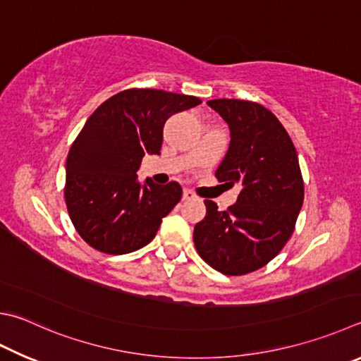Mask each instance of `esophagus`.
I'll use <instances>...</instances> for the list:
<instances>
[{
	"mask_svg": "<svg viewBox=\"0 0 361 361\" xmlns=\"http://www.w3.org/2000/svg\"><path fill=\"white\" fill-rule=\"evenodd\" d=\"M194 199H197V195H195V192L191 191V189H185V191H183V200H194Z\"/></svg>",
	"mask_w": 361,
	"mask_h": 361,
	"instance_id": "34e87169",
	"label": "esophagus"
}]
</instances>
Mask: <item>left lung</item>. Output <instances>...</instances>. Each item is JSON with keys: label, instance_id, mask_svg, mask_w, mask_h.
<instances>
[{"label": "left lung", "instance_id": "obj_1", "mask_svg": "<svg viewBox=\"0 0 361 361\" xmlns=\"http://www.w3.org/2000/svg\"><path fill=\"white\" fill-rule=\"evenodd\" d=\"M208 106L231 128L228 152L214 175L241 191L226 212L205 200L194 245L214 270L241 276L265 267L292 237L305 199L303 176L293 142L270 110L243 99H213Z\"/></svg>", "mask_w": 361, "mask_h": 361}]
</instances>
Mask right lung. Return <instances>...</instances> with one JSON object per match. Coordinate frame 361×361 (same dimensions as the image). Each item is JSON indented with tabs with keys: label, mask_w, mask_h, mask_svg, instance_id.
<instances>
[{
	"label": "right lung",
	"mask_w": 361,
	"mask_h": 361,
	"mask_svg": "<svg viewBox=\"0 0 361 361\" xmlns=\"http://www.w3.org/2000/svg\"><path fill=\"white\" fill-rule=\"evenodd\" d=\"M195 96L129 88L109 97L85 123L66 161L69 218L78 235L106 254H128L154 238L162 218L181 200L176 181L145 185L137 170L145 154H159L169 116L199 106Z\"/></svg>",
	"instance_id": "right-lung-1"
}]
</instances>
